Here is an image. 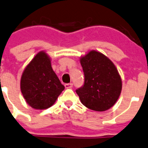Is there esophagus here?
<instances>
[{"instance_id": "34e87169", "label": "esophagus", "mask_w": 148, "mask_h": 148, "mask_svg": "<svg viewBox=\"0 0 148 148\" xmlns=\"http://www.w3.org/2000/svg\"><path fill=\"white\" fill-rule=\"evenodd\" d=\"M64 87H65L66 88H70L73 87V84H71V83H70V84H64Z\"/></svg>"}]
</instances>
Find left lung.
<instances>
[{"label": "left lung", "mask_w": 148, "mask_h": 148, "mask_svg": "<svg viewBox=\"0 0 148 148\" xmlns=\"http://www.w3.org/2000/svg\"><path fill=\"white\" fill-rule=\"evenodd\" d=\"M84 84L76 93L84 106L105 111L113 106L122 88L121 78L113 63L104 54L91 51L81 58Z\"/></svg>", "instance_id": "8db88e82"}]
</instances>
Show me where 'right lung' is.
Instances as JSON below:
<instances>
[{
  "label": "right lung",
  "mask_w": 148,
  "mask_h": 148,
  "mask_svg": "<svg viewBox=\"0 0 148 148\" xmlns=\"http://www.w3.org/2000/svg\"><path fill=\"white\" fill-rule=\"evenodd\" d=\"M20 88L28 105L37 110L50 108L64 89L44 51L38 53L25 69Z\"/></svg>",
  "instance_id": "1"
}]
</instances>
